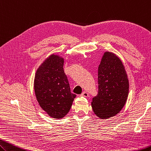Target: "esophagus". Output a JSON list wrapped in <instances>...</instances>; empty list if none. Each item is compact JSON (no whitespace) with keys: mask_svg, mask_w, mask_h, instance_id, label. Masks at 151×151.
Instances as JSON below:
<instances>
[{"mask_svg":"<svg viewBox=\"0 0 151 151\" xmlns=\"http://www.w3.org/2000/svg\"><path fill=\"white\" fill-rule=\"evenodd\" d=\"M81 96H83V97H85V98H86V97L88 96V93L86 92H83L81 94Z\"/></svg>","mask_w":151,"mask_h":151,"instance_id":"esophagus-1","label":"esophagus"}]
</instances>
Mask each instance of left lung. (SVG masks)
Instances as JSON below:
<instances>
[{
	"instance_id": "1",
	"label": "left lung",
	"mask_w": 151,
	"mask_h": 151,
	"mask_svg": "<svg viewBox=\"0 0 151 151\" xmlns=\"http://www.w3.org/2000/svg\"><path fill=\"white\" fill-rule=\"evenodd\" d=\"M98 93L93 98V111L101 119L118 114L127 101L129 79L123 63L118 56L104 53L98 67Z\"/></svg>"
}]
</instances>
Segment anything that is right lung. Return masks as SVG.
Returning a JSON list of instances; mask_svg holds the SVG:
<instances>
[{
	"mask_svg": "<svg viewBox=\"0 0 151 151\" xmlns=\"http://www.w3.org/2000/svg\"><path fill=\"white\" fill-rule=\"evenodd\" d=\"M64 59L52 54L39 67L34 79L37 100L53 118L61 119L68 113L76 95L71 93L63 70Z\"/></svg>",
	"mask_w": 151,
	"mask_h": 151,
	"instance_id": "1",
	"label": "right lung"
}]
</instances>
